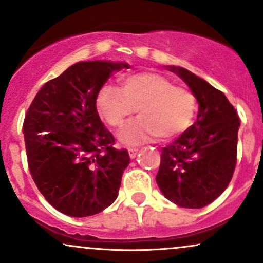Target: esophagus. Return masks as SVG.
Instances as JSON below:
<instances>
[{"label":"esophagus","mask_w":263,"mask_h":263,"mask_svg":"<svg viewBox=\"0 0 263 263\" xmlns=\"http://www.w3.org/2000/svg\"><path fill=\"white\" fill-rule=\"evenodd\" d=\"M137 152H138V149H136V148H129V149H128V155H129V158H131V159H134L135 157H136V155H137Z\"/></svg>","instance_id":"34e87169"}]
</instances>
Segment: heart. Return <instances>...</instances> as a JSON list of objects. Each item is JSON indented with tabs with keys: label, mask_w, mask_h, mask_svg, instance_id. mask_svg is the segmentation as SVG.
I'll list each match as a JSON object with an SVG mask.
<instances>
[{
	"label": "heart",
	"mask_w": 263,
	"mask_h": 263,
	"mask_svg": "<svg viewBox=\"0 0 263 263\" xmlns=\"http://www.w3.org/2000/svg\"><path fill=\"white\" fill-rule=\"evenodd\" d=\"M98 108L111 127H121L138 108L140 119L120 132L123 146H140L158 137L173 138L189 127L195 98L189 90L174 86L170 79L152 71L129 74L123 87L107 84L98 95Z\"/></svg>",
	"instance_id": "b5f03b06"
}]
</instances>
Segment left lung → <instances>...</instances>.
Masks as SVG:
<instances>
[{
  "mask_svg": "<svg viewBox=\"0 0 263 263\" xmlns=\"http://www.w3.org/2000/svg\"><path fill=\"white\" fill-rule=\"evenodd\" d=\"M197 99L194 125L162 148L156 180L168 200L200 209L228 188L236 165L240 119L226 96L182 66H167Z\"/></svg>",
  "mask_w": 263,
  "mask_h": 263,
  "instance_id": "1",
  "label": "left lung"
}]
</instances>
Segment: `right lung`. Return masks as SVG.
I'll list each match as a JSON object with an SVG mask.
<instances>
[{
	"label": "right lung",
	"instance_id": "obj_1",
	"mask_svg": "<svg viewBox=\"0 0 263 263\" xmlns=\"http://www.w3.org/2000/svg\"><path fill=\"white\" fill-rule=\"evenodd\" d=\"M127 63L93 60L69 66L45 83L23 122L28 167L45 200L65 215L85 218L116 200L129 156L116 149L96 99Z\"/></svg>",
	"mask_w": 263,
	"mask_h": 263
}]
</instances>
